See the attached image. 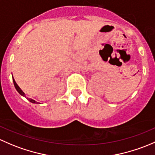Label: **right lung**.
<instances>
[{
  "instance_id": "add662e5",
  "label": "right lung",
  "mask_w": 155,
  "mask_h": 155,
  "mask_svg": "<svg viewBox=\"0 0 155 155\" xmlns=\"http://www.w3.org/2000/svg\"><path fill=\"white\" fill-rule=\"evenodd\" d=\"M12 81H13V84H14V86H15V88L16 89V90H17V91H18V93L20 94L21 95H22V96H24V97H26V96H25V92H23V91L21 90V89L20 87H18V84H16V82H15V80H14L13 77H12ZM27 99H28V101H29L31 102V103H33V104H40V103H39V102L36 101H35V100L32 99V98H27Z\"/></svg>"
}]
</instances>
